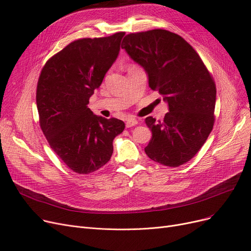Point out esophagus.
I'll return each instance as SVG.
<instances>
[{
  "instance_id": "esophagus-1",
  "label": "esophagus",
  "mask_w": 251,
  "mask_h": 251,
  "mask_svg": "<svg viewBox=\"0 0 251 251\" xmlns=\"http://www.w3.org/2000/svg\"><path fill=\"white\" fill-rule=\"evenodd\" d=\"M137 123H138V122H137L136 119H134V118H132V117H128V118L126 119V127H127V128L135 126V125H137Z\"/></svg>"
}]
</instances>
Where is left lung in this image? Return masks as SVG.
I'll use <instances>...</instances> for the list:
<instances>
[{"label": "left lung", "mask_w": 251, "mask_h": 251, "mask_svg": "<svg viewBox=\"0 0 251 251\" xmlns=\"http://www.w3.org/2000/svg\"><path fill=\"white\" fill-rule=\"evenodd\" d=\"M122 49L144 68L149 84L168 102L163 121L148 117L151 160L179 167L199 152L215 123L217 89L202 60L180 35L165 29L127 34Z\"/></svg>", "instance_id": "8db88e82"}]
</instances>
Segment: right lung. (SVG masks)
Segmentation results:
<instances>
[{"label":"right lung","mask_w":251,"mask_h":251,"mask_svg":"<svg viewBox=\"0 0 251 251\" xmlns=\"http://www.w3.org/2000/svg\"><path fill=\"white\" fill-rule=\"evenodd\" d=\"M124 34L77 39L50 58L39 75V125L50 149L77 174L107 164L114 138L125 128L123 121L97 116L87 107L117 59Z\"/></svg>","instance_id":"right-lung-1"}]
</instances>
